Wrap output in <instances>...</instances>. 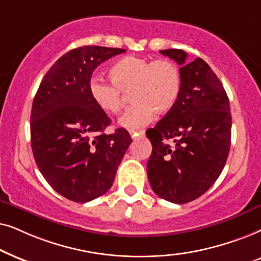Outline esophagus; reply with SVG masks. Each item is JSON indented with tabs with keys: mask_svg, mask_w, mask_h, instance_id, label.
Returning a JSON list of instances; mask_svg holds the SVG:
<instances>
[{
	"mask_svg": "<svg viewBox=\"0 0 261 261\" xmlns=\"http://www.w3.org/2000/svg\"><path fill=\"white\" fill-rule=\"evenodd\" d=\"M130 136L136 140V138H143L145 136V131L140 130V131H130Z\"/></svg>",
	"mask_w": 261,
	"mask_h": 261,
	"instance_id": "1",
	"label": "esophagus"
}]
</instances>
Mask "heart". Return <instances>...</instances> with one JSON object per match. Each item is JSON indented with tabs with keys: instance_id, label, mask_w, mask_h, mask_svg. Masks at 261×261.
<instances>
[{
	"instance_id": "obj_1",
	"label": "heart",
	"mask_w": 261,
	"mask_h": 261,
	"mask_svg": "<svg viewBox=\"0 0 261 261\" xmlns=\"http://www.w3.org/2000/svg\"><path fill=\"white\" fill-rule=\"evenodd\" d=\"M111 81L93 77L89 94L95 105L106 113H119L125 94L131 92L134 103L119 119V125L136 130L147 125L158 114L168 113L178 101L181 89V75L174 62L167 58L150 61L127 56L110 68Z\"/></svg>"
}]
</instances>
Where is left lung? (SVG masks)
<instances>
[{"label": "left lung", "mask_w": 261, "mask_h": 261, "mask_svg": "<svg viewBox=\"0 0 261 261\" xmlns=\"http://www.w3.org/2000/svg\"><path fill=\"white\" fill-rule=\"evenodd\" d=\"M180 67L181 89L175 106L148 128L152 151L147 173L162 199L185 204L214 185L227 162L231 113L227 93L206 62H187L179 48L160 51Z\"/></svg>", "instance_id": "left-lung-1"}]
</instances>
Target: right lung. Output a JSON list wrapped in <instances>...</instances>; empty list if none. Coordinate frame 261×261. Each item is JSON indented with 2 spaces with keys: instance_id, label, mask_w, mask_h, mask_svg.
<instances>
[{
  "instance_id": "obj_1",
  "label": "right lung",
  "mask_w": 261,
  "mask_h": 261,
  "mask_svg": "<svg viewBox=\"0 0 261 261\" xmlns=\"http://www.w3.org/2000/svg\"><path fill=\"white\" fill-rule=\"evenodd\" d=\"M124 48L81 46L52 65L34 96L31 145L38 168L56 192L87 203L112 186L118 166L131 144L119 127L106 134L107 114L90 98L95 68Z\"/></svg>"
}]
</instances>
